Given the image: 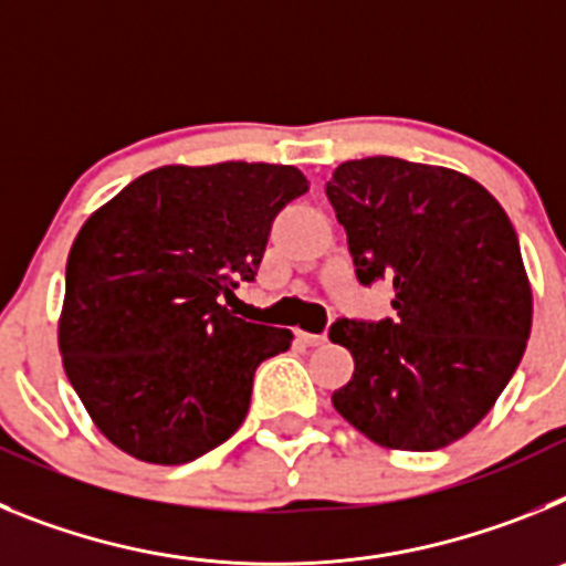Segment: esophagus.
<instances>
[{"label":"esophagus","instance_id":"obj_1","mask_svg":"<svg viewBox=\"0 0 566 566\" xmlns=\"http://www.w3.org/2000/svg\"><path fill=\"white\" fill-rule=\"evenodd\" d=\"M297 339H303L306 345H326L328 343L326 334H308V332H297Z\"/></svg>","mask_w":566,"mask_h":566}]
</instances>
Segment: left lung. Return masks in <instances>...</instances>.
<instances>
[{
    "mask_svg": "<svg viewBox=\"0 0 566 566\" xmlns=\"http://www.w3.org/2000/svg\"><path fill=\"white\" fill-rule=\"evenodd\" d=\"M365 286L394 280L397 319H337L354 357L339 417L388 451H439L488 417L527 348L533 289L516 229L479 181L388 155L326 187Z\"/></svg>",
    "mask_w": 566,
    "mask_h": 566,
    "instance_id": "1",
    "label": "left lung"
}]
</instances>
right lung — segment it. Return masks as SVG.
<instances>
[{"label":"right lung","mask_w":566,"mask_h":566,"mask_svg":"<svg viewBox=\"0 0 566 566\" xmlns=\"http://www.w3.org/2000/svg\"><path fill=\"white\" fill-rule=\"evenodd\" d=\"M308 189L286 164H167L78 229L59 314L64 374L107 442L138 462L184 464L247 419L254 368L289 328L234 317L274 214Z\"/></svg>","instance_id":"1"}]
</instances>
